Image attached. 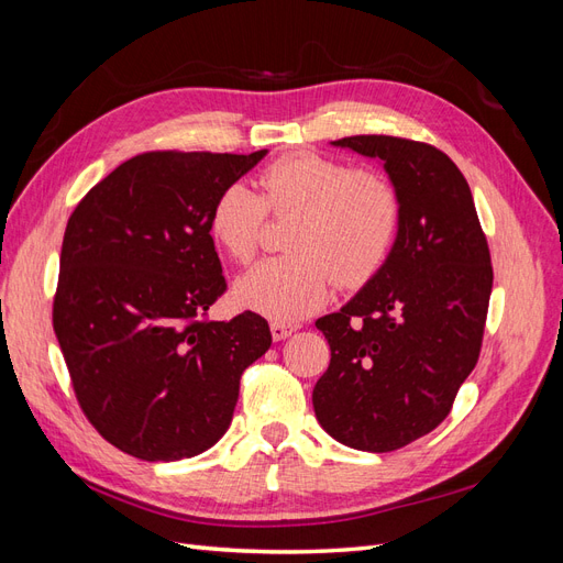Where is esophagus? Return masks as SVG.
<instances>
[{"label":"esophagus","instance_id":"34e87169","mask_svg":"<svg viewBox=\"0 0 563 563\" xmlns=\"http://www.w3.org/2000/svg\"><path fill=\"white\" fill-rule=\"evenodd\" d=\"M269 331H272V338H275V340H284V338H288V335H291V333L296 331V327H294V323L272 321V323H269Z\"/></svg>","mask_w":563,"mask_h":563}]
</instances>
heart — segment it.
<instances>
[{
	"instance_id": "1",
	"label": "heart",
	"mask_w": 563,
	"mask_h": 563,
	"mask_svg": "<svg viewBox=\"0 0 563 563\" xmlns=\"http://www.w3.org/2000/svg\"><path fill=\"white\" fill-rule=\"evenodd\" d=\"M258 183L261 195L244 183L228 185L209 216L216 244L236 263H249L265 209L296 213L286 234L294 255L263 261L236 282V298L253 312L279 321L310 314L329 298L331 277L340 286L366 282L395 244L399 192L378 172L294 152L265 166Z\"/></svg>"
}]
</instances>
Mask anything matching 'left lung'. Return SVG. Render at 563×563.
Here are the masks:
<instances>
[{
    "mask_svg": "<svg viewBox=\"0 0 563 563\" xmlns=\"http://www.w3.org/2000/svg\"><path fill=\"white\" fill-rule=\"evenodd\" d=\"M331 145L378 159L401 213L376 275L314 323L329 340L331 364L312 404L340 444L387 453L451 413L479 360L490 253L470 185L444 152L395 135H350Z\"/></svg>",
    "mask_w": 563,
    "mask_h": 563,
    "instance_id": "8db88e82",
    "label": "left lung"
}]
</instances>
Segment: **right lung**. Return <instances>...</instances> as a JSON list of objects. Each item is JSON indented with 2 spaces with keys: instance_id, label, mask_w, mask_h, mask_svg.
Returning <instances> with one entry per match:
<instances>
[{
  "instance_id": "right-lung-1",
  "label": "right lung",
  "mask_w": 563,
  "mask_h": 563,
  "mask_svg": "<svg viewBox=\"0 0 563 563\" xmlns=\"http://www.w3.org/2000/svg\"><path fill=\"white\" fill-rule=\"evenodd\" d=\"M265 155L145 152L67 220L54 331L84 416L119 451L172 463L211 449L272 345L255 312L201 319L225 291L213 201Z\"/></svg>"
}]
</instances>
